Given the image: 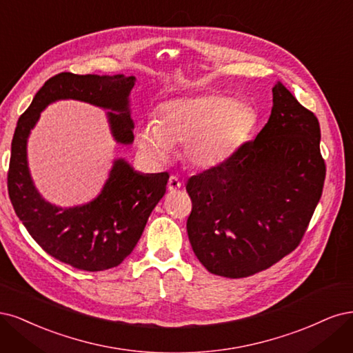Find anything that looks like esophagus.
I'll use <instances>...</instances> for the list:
<instances>
[{"instance_id": "34e87169", "label": "esophagus", "mask_w": 353, "mask_h": 353, "mask_svg": "<svg viewBox=\"0 0 353 353\" xmlns=\"http://www.w3.org/2000/svg\"><path fill=\"white\" fill-rule=\"evenodd\" d=\"M167 188L170 192H176L177 189L181 188V181L176 177V176H172L168 179V183H167Z\"/></svg>"}]
</instances>
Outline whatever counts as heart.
Listing matches in <instances>:
<instances>
[{
	"instance_id": "obj_1",
	"label": "heart",
	"mask_w": 353,
	"mask_h": 353,
	"mask_svg": "<svg viewBox=\"0 0 353 353\" xmlns=\"http://www.w3.org/2000/svg\"><path fill=\"white\" fill-rule=\"evenodd\" d=\"M256 111L220 94L174 98L158 108L157 121L138 130L139 148L154 161H165L173 145H183L185 160L207 170L225 163L256 128Z\"/></svg>"
}]
</instances>
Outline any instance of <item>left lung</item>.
Returning <instances> with one entry per match:
<instances>
[{"label":"left lung","mask_w":353,"mask_h":353,"mask_svg":"<svg viewBox=\"0 0 353 353\" xmlns=\"http://www.w3.org/2000/svg\"><path fill=\"white\" fill-rule=\"evenodd\" d=\"M320 123L280 82L271 116L225 163L188 180V234L212 274L242 279L298 248L325 180Z\"/></svg>","instance_id":"1"}]
</instances>
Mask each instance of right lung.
Wrapping results in <instances>:
<instances>
[{
	"instance_id": "right-lung-1",
	"label": "right lung",
	"mask_w": 353,
	"mask_h": 353,
	"mask_svg": "<svg viewBox=\"0 0 353 353\" xmlns=\"http://www.w3.org/2000/svg\"><path fill=\"white\" fill-rule=\"evenodd\" d=\"M133 76L59 73L38 90L20 116L11 142L7 176L10 201L20 221L45 252L77 270L102 271L120 265L142 236L160 201L168 173L142 174L116 160L99 195L85 205L60 208L45 201L29 174L26 143L41 111L59 99H77L111 110V133L120 143L133 142L129 94Z\"/></svg>"
}]
</instances>
